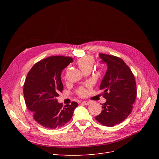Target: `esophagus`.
<instances>
[{
	"mask_svg": "<svg viewBox=\"0 0 159 159\" xmlns=\"http://www.w3.org/2000/svg\"><path fill=\"white\" fill-rule=\"evenodd\" d=\"M82 104H85V105H89V104H90V102H88V101H82Z\"/></svg>",
	"mask_w": 159,
	"mask_h": 159,
	"instance_id": "esophagus-1",
	"label": "esophagus"
}]
</instances>
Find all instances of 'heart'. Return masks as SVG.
Masks as SVG:
<instances>
[{
    "instance_id": "heart-1",
    "label": "heart",
    "mask_w": 159,
    "mask_h": 159,
    "mask_svg": "<svg viewBox=\"0 0 159 159\" xmlns=\"http://www.w3.org/2000/svg\"><path fill=\"white\" fill-rule=\"evenodd\" d=\"M95 62L94 57L93 56L91 55H86L84 57H82L81 58H79L77 60V64L80 69L83 71L84 72L88 70H91L92 67L93 66ZM77 94L79 96L83 97L86 94V89L85 88L81 86L79 87L77 89Z\"/></svg>"
}]
</instances>
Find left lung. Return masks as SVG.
I'll return each instance as SVG.
<instances>
[{
    "instance_id": "obj_1",
    "label": "left lung",
    "mask_w": 159,
    "mask_h": 159,
    "mask_svg": "<svg viewBox=\"0 0 159 159\" xmlns=\"http://www.w3.org/2000/svg\"><path fill=\"white\" fill-rule=\"evenodd\" d=\"M99 57L107 66L100 86L106 102L95 119L105 126L112 127L131 113L137 96L136 82L131 70L120 58L104 53H99Z\"/></svg>"
}]
</instances>
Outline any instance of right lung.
<instances>
[{
  "label": "right lung",
  "mask_w": 159,
  "mask_h": 159,
  "mask_svg": "<svg viewBox=\"0 0 159 159\" xmlns=\"http://www.w3.org/2000/svg\"><path fill=\"white\" fill-rule=\"evenodd\" d=\"M73 61L70 57H49L37 62L27 75L23 88L25 103L34 120L44 128L64 126L78 106L72 102L63 107L57 100L64 88L61 73Z\"/></svg>",
  "instance_id": "right-lung-1"
}]
</instances>
